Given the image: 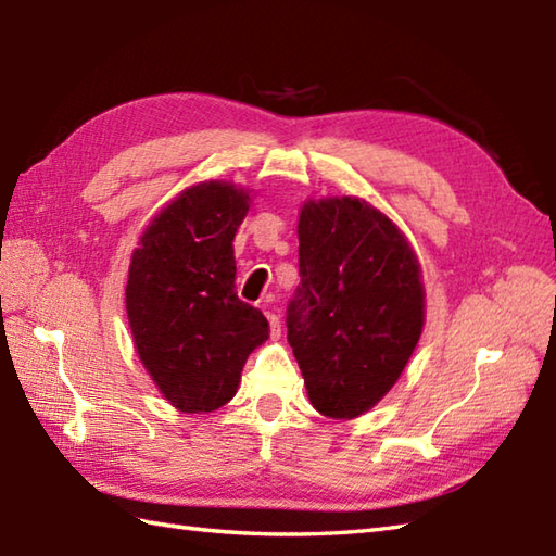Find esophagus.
Instances as JSON below:
<instances>
[{
  "label": "esophagus",
  "instance_id": "obj_1",
  "mask_svg": "<svg viewBox=\"0 0 556 556\" xmlns=\"http://www.w3.org/2000/svg\"><path fill=\"white\" fill-rule=\"evenodd\" d=\"M267 323H269V334H271V339H279V334H281L279 317H277L275 313H267Z\"/></svg>",
  "mask_w": 556,
  "mask_h": 556
}]
</instances>
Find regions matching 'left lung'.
Masks as SVG:
<instances>
[{"label":"left lung","instance_id":"obj_1","mask_svg":"<svg viewBox=\"0 0 556 556\" xmlns=\"http://www.w3.org/2000/svg\"><path fill=\"white\" fill-rule=\"evenodd\" d=\"M299 275L287 339L311 404L327 418H358L394 387L420 339L418 257L365 200L323 198L301 210Z\"/></svg>","mask_w":556,"mask_h":556}]
</instances>
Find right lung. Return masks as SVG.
<instances>
[{
  "instance_id": "add662e5",
  "label": "right lung",
  "mask_w": 556,
  "mask_h": 556,
  "mask_svg": "<svg viewBox=\"0 0 556 556\" xmlns=\"http://www.w3.org/2000/svg\"><path fill=\"white\" fill-rule=\"evenodd\" d=\"M248 193L227 181L186 188L134 251L126 313L157 389L184 413L231 401L245 358L269 337L267 317L236 296L233 236Z\"/></svg>"
}]
</instances>
